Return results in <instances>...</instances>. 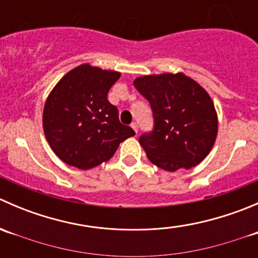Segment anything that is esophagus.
Returning a JSON list of instances; mask_svg holds the SVG:
<instances>
[{"instance_id":"obj_1","label":"esophagus","mask_w":258,"mask_h":258,"mask_svg":"<svg viewBox=\"0 0 258 258\" xmlns=\"http://www.w3.org/2000/svg\"><path fill=\"white\" fill-rule=\"evenodd\" d=\"M131 127H132V128H134V131L136 132V134H137V132H139V127H137L136 123H132Z\"/></svg>"}]
</instances>
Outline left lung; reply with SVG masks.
Wrapping results in <instances>:
<instances>
[{"instance_id":"obj_1","label":"left lung","mask_w":258,"mask_h":258,"mask_svg":"<svg viewBox=\"0 0 258 258\" xmlns=\"http://www.w3.org/2000/svg\"><path fill=\"white\" fill-rule=\"evenodd\" d=\"M134 85L153 112L152 132L140 137L148 160L170 172L189 170L204 161L218 130L206 90L182 72L137 77Z\"/></svg>"}]
</instances>
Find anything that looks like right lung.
Returning a JSON list of instances; mask_svg holds the SVG:
<instances>
[{
	"label": "right lung",
	"instance_id": "obj_1",
	"mask_svg": "<svg viewBox=\"0 0 258 258\" xmlns=\"http://www.w3.org/2000/svg\"><path fill=\"white\" fill-rule=\"evenodd\" d=\"M119 76V72L83 63L67 72L48 95L43 132L52 151L69 166L96 167L110 160L122 141L135 136L107 100Z\"/></svg>",
	"mask_w": 258,
	"mask_h": 258
}]
</instances>
